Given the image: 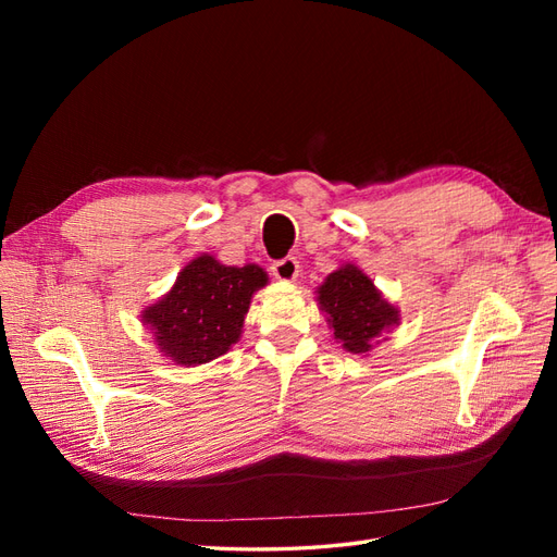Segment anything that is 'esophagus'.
Masks as SVG:
<instances>
[{"label":"esophagus","mask_w":557,"mask_h":557,"mask_svg":"<svg viewBox=\"0 0 557 557\" xmlns=\"http://www.w3.org/2000/svg\"><path fill=\"white\" fill-rule=\"evenodd\" d=\"M272 274L283 283H293L299 276V262L295 258H283L272 264Z\"/></svg>","instance_id":"1"}]
</instances>
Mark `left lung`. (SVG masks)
<instances>
[{"instance_id":"left-lung-1","label":"left lung","mask_w":557,"mask_h":557,"mask_svg":"<svg viewBox=\"0 0 557 557\" xmlns=\"http://www.w3.org/2000/svg\"><path fill=\"white\" fill-rule=\"evenodd\" d=\"M315 301L334 339L348 352H369L399 325V309L385 299L358 264L346 262L318 285Z\"/></svg>"}]
</instances>
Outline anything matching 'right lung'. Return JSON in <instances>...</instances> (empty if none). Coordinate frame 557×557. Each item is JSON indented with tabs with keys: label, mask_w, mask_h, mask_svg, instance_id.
<instances>
[{
	"label": "right lung",
	"mask_w": 557,
	"mask_h": 557,
	"mask_svg": "<svg viewBox=\"0 0 557 557\" xmlns=\"http://www.w3.org/2000/svg\"><path fill=\"white\" fill-rule=\"evenodd\" d=\"M267 283L260 264L232 267L201 252L181 269L170 293L141 311V323L166 360L207 364L242 339L250 299Z\"/></svg>",
	"instance_id": "obj_1"
}]
</instances>
